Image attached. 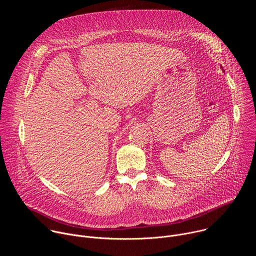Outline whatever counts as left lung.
I'll return each instance as SVG.
<instances>
[{
	"instance_id": "1",
	"label": "left lung",
	"mask_w": 256,
	"mask_h": 256,
	"mask_svg": "<svg viewBox=\"0 0 256 256\" xmlns=\"http://www.w3.org/2000/svg\"><path fill=\"white\" fill-rule=\"evenodd\" d=\"M221 68H222V66H221ZM222 70H223V68H222Z\"/></svg>"
}]
</instances>
